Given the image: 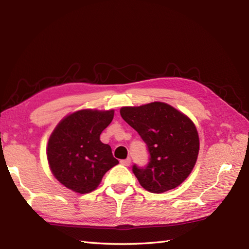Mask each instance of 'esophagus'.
<instances>
[{"label":"esophagus","mask_w":249,"mask_h":249,"mask_svg":"<svg viewBox=\"0 0 249 249\" xmlns=\"http://www.w3.org/2000/svg\"><path fill=\"white\" fill-rule=\"evenodd\" d=\"M121 163L123 166H129L130 165V158H126V160H122Z\"/></svg>","instance_id":"esophagus-1"}]
</instances>
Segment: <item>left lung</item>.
<instances>
[{
    "label": "left lung",
    "mask_w": 249,
    "mask_h": 249,
    "mask_svg": "<svg viewBox=\"0 0 249 249\" xmlns=\"http://www.w3.org/2000/svg\"><path fill=\"white\" fill-rule=\"evenodd\" d=\"M121 116L146 144L149 162L133 166V172L147 192L160 194L178 187L192 172L199 153L194 123L170 105L155 102L123 107Z\"/></svg>",
    "instance_id": "8db88e82"
}]
</instances>
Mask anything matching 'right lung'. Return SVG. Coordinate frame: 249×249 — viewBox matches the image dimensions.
I'll return each instance as SVG.
<instances>
[{
    "label": "right lung",
    "mask_w": 249,
    "mask_h": 249,
    "mask_svg": "<svg viewBox=\"0 0 249 249\" xmlns=\"http://www.w3.org/2000/svg\"><path fill=\"white\" fill-rule=\"evenodd\" d=\"M113 114V110H80L63 119L53 130L47 157L53 176L65 187L91 193L105 173L119 163L110 145L99 140Z\"/></svg>",
    "instance_id": "obj_1"
}]
</instances>
